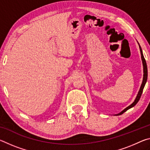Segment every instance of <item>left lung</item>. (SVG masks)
Segmentation results:
<instances>
[{"instance_id":"left-lung-1","label":"left lung","mask_w":150,"mask_h":150,"mask_svg":"<svg viewBox=\"0 0 150 150\" xmlns=\"http://www.w3.org/2000/svg\"><path fill=\"white\" fill-rule=\"evenodd\" d=\"M139 50H140V53H141V55H142V63H143V66H144V77H143V81H142V85L140 87V88H139V91L138 92V95H137L136 98L135 100H134V102L130 105V106H128V107L126 108L124 110H123L122 111L120 112L118 115H120L122 114H123L124 112H125L126 110H128V109H130L131 108H132L133 106H135L138 102L139 100V98H140L141 96H142V94L143 93V90H144V86L146 85V83L147 81V79H148V67H147V64H146V59L144 57V55H143V53H142V48L140 47V45H139Z\"/></svg>"}]
</instances>
